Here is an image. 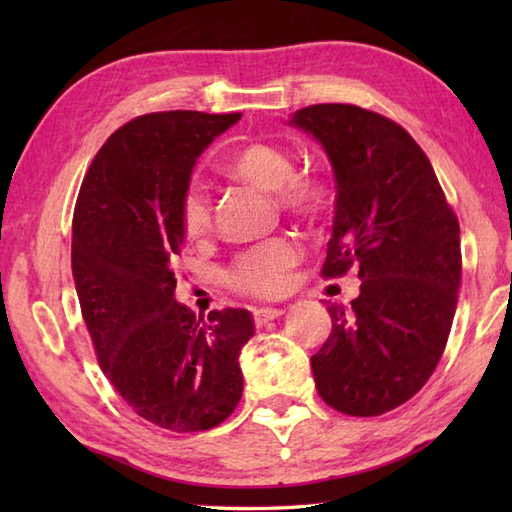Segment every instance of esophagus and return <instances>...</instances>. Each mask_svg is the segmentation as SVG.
Returning a JSON list of instances; mask_svg holds the SVG:
<instances>
[{"label":"esophagus","mask_w":512,"mask_h":512,"mask_svg":"<svg viewBox=\"0 0 512 512\" xmlns=\"http://www.w3.org/2000/svg\"><path fill=\"white\" fill-rule=\"evenodd\" d=\"M284 312H286L284 308H259V310H255V323L262 328V325H266L268 321L279 319Z\"/></svg>","instance_id":"obj_1"}]
</instances>
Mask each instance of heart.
<instances>
[{
    "label": "heart",
    "mask_w": 512,
    "mask_h": 512,
    "mask_svg": "<svg viewBox=\"0 0 512 512\" xmlns=\"http://www.w3.org/2000/svg\"><path fill=\"white\" fill-rule=\"evenodd\" d=\"M226 171L233 178L264 191H277V200L284 209L301 215H314L321 211L325 193L321 184L295 173V162L284 149L268 143H248L239 147L226 160ZM211 200L198 184H191L182 198V228L189 237L198 239L211 228ZM299 246L288 237H275L239 257L233 266V288L253 297H275L288 286L290 270L299 262Z\"/></svg>",
    "instance_id": "1"
}]
</instances>
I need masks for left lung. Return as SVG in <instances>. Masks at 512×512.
I'll use <instances>...</instances> for the list:
<instances>
[{
  "label": "left lung",
  "mask_w": 512,
  "mask_h": 512,
  "mask_svg": "<svg viewBox=\"0 0 512 512\" xmlns=\"http://www.w3.org/2000/svg\"><path fill=\"white\" fill-rule=\"evenodd\" d=\"M288 125L334 171L332 239L321 273L358 266L361 295L330 306L312 356L319 396L347 416H380L416 396L447 345L462 277L460 224L429 158L405 129L356 105H310Z\"/></svg>",
  "instance_id": "obj_1"
}]
</instances>
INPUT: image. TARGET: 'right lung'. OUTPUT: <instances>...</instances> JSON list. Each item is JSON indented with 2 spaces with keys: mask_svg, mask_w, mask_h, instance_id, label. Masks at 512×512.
<instances>
[{
  "mask_svg": "<svg viewBox=\"0 0 512 512\" xmlns=\"http://www.w3.org/2000/svg\"><path fill=\"white\" fill-rule=\"evenodd\" d=\"M239 118H134L96 154L74 209L72 275L103 374L140 418L176 433L217 427L244 389L250 312L213 310L204 321L173 297L193 167Z\"/></svg>",
  "mask_w": 512,
  "mask_h": 512,
  "instance_id": "obj_1",
  "label": "right lung"
}]
</instances>
